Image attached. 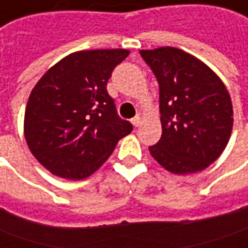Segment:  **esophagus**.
Wrapping results in <instances>:
<instances>
[{
    "instance_id": "obj_1",
    "label": "esophagus",
    "mask_w": 248,
    "mask_h": 248,
    "mask_svg": "<svg viewBox=\"0 0 248 248\" xmlns=\"http://www.w3.org/2000/svg\"><path fill=\"white\" fill-rule=\"evenodd\" d=\"M140 124H141V118H140V116H136V118L132 119V124H133L135 127H139Z\"/></svg>"
}]
</instances>
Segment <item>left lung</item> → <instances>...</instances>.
Here are the masks:
<instances>
[{"label":"left lung","instance_id":"8db88e82","mask_svg":"<svg viewBox=\"0 0 248 248\" xmlns=\"http://www.w3.org/2000/svg\"><path fill=\"white\" fill-rule=\"evenodd\" d=\"M159 84L162 135L150 154L173 175L215 162L231 139L233 107L221 78L197 57L175 47L140 49Z\"/></svg>","mask_w":248,"mask_h":248}]
</instances>
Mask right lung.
<instances>
[{
    "mask_svg": "<svg viewBox=\"0 0 248 248\" xmlns=\"http://www.w3.org/2000/svg\"><path fill=\"white\" fill-rule=\"evenodd\" d=\"M129 49H83L51 66L30 93L23 133L30 153L52 175L89 178L133 126L107 92L113 68Z\"/></svg>",
    "mask_w": 248,
    "mask_h": 248,
    "instance_id": "right-lung-1",
    "label": "right lung"
}]
</instances>
